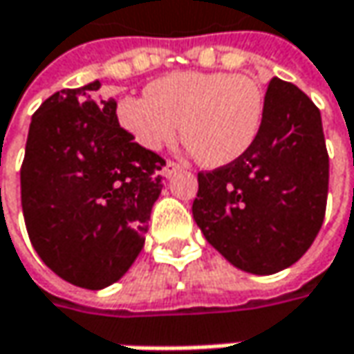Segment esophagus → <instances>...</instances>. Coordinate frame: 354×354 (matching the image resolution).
I'll use <instances>...</instances> for the list:
<instances>
[{"label":"esophagus","mask_w":354,"mask_h":354,"mask_svg":"<svg viewBox=\"0 0 354 354\" xmlns=\"http://www.w3.org/2000/svg\"><path fill=\"white\" fill-rule=\"evenodd\" d=\"M181 169V165L179 163H175V161H167L165 163V167H163V173H165V177H171L173 173H177Z\"/></svg>","instance_id":"obj_1"}]
</instances>
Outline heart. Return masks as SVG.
I'll return each instance as SVG.
<instances>
[{"label": "heart", "instance_id": "heart-1", "mask_svg": "<svg viewBox=\"0 0 354 354\" xmlns=\"http://www.w3.org/2000/svg\"><path fill=\"white\" fill-rule=\"evenodd\" d=\"M265 117V91L249 75L179 71L153 81L147 97L127 95L117 121L143 149L159 151L181 139L195 161L223 167L257 141Z\"/></svg>", "mask_w": 354, "mask_h": 354}]
</instances>
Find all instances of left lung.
<instances>
[{
    "label": "left lung",
    "mask_w": 354,
    "mask_h": 354,
    "mask_svg": "<svg viewBox=\"0 0 354 354\" xmlns=\"http://www.w3.org/2000/svg\"><path fill=\"white\" fill-rule=\"evenodd\" d=\"M193 219L231 265L283 271L307 253L327 209L328 153L321 111L297 85L273 77L251 149L199 171Z\"/></svg>",
    "instance_id": "8db88e82"
}]
</instances>
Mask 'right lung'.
Returning a JSON list of instances; mask_svg holds the SVG:
<instances>
[{"mask_svg":"<svg viewBox=\"0 0 354 354\" xmlns=\"http://www.w3.org/2000/svg\"><path fill=\"white\" fill-rule=\"evenodd\" d=\"M101 83L63 89L31 117L21 163L27 235L45 265L71 285L103 289L143 249L165 159L117 121Z\"/></svg>","mask_w":354,"mask_h":354,"instance_id":"1","label":"right lung"}]
</instances>
